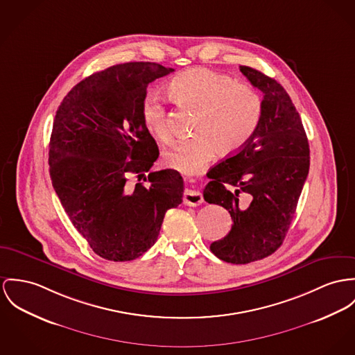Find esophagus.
Masks as SVG:
<instances>
[{
    "label": "esophagus",
    "mask_w": 355,
    "mask_h": 355,
    "mask_svg": "<svg viewBox=\"0 0 355 355\" xmlns=\"http://www.w3.org/2000/svg\"><path fill=\"white\" fill-rule=\"evenodd\" d=\"M182 200H184V204L189 205V207H197L204 201L200 191H191V189H187L184 191Z\"/></svg>",
    "instance_id": "esophagus-1"
}]
</instances>
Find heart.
<instances>
[{
    "label": "heart",
    "instance_id": "obj_1",
    "mask_svg": "<svg viewBox=\"0 0 355 355\" xmlns=\"http://www.w3.org/2000/svg\"><path fill=\"white\" fill-rule=\"evenodd\" d=\"M171 103L196 110L189 139L175 141L164 155V164L181 173H194L215 153L232 155L254 135L262 116L259 94L248 85L204 67L177 74L166 85ZM146 130L161 143L171 139L164 104L154 96L140 108Z\"/></svg>",
    "mask_w": 355,
    "mask_h": 355
}]
</instances>
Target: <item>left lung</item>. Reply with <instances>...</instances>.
I'll return each instance as SVG.
<instances>
[{"instance_id": "obj_1", "label": "left lung", "mask_w": 355, "mask_h": 355, "mask_svg": "<svg viewBox=\"0 0 355 355\" xmlns=\"http://www.w3.org/2000/svg\"><path fill=\"white\" fill-rule=\"evenodd\" d=\"M239 69L263 93L261 121L235 155L207 173L204 198L225 208L234 223L211 251L224 262L245 265L282 245L309 171V144L286 90L252 67Z\"/></svg>"}]
</instances>
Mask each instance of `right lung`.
Wrapping results in <instances>:
<instances>
[{
    "mask_svg": "<svg viewBox=\"0 0 355 355\" xmlns=\"http://www.w3.org/2000/svg\"><path fill=\"white\" fill-rule=\"evenodd\" d=\"M173 71L153 62L116 64L77 83L56 110L53 187L73 225L104 259L143 255L157 242L167 209L182 202L177 170L150 171L159 150L140 116L148 83ZM131 175L135 186L128 184Z\"/></svg>",
    "mask_w": 355,
    "mask_h": 355,
    "instance_id": "right-lung-1",
    "label": "right lung"
}]
</instances>
